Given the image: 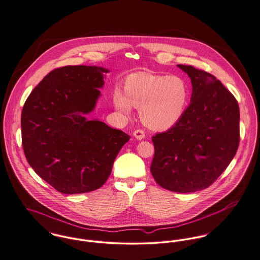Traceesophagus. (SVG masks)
<instances>
[{
	"instance_id": "esophagus-1",
	"label": "esophagus",
	"mask_w": 260,
	"mask_h": 260,
	"mask_svg": "<svg viewBox=\"0 0 260 260\" xmlns=\"http://www.w3.org/2000/svg\"><path fill=\"white\" fill-rule=\"evenodd\" d=\"M134 136H135V138L137 140L141 141V140H143L145 138V132L143 129H136L134 132Z\"/></svg>"
}]
</instances>
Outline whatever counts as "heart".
<instances>
[{
  "label": "heart",
  "mask_w": 260,
  "mask_h": 260,
  "mask_svg": "<svg viewBox=\"0 0 260 260\" xmlns=\"http://www.w3.org/2000/svg\"><path fill=\"white\" fill-rule=\"evenodd\" d=\"M188 82L180 76L135 73L124 81V94L115 88L112 100L115 107L124 113L133 105L141 107L143 122L155 129H167L184 115L190 101Z\"/></svg>",
  "instance_id": "obj_1"
}]
</instances>
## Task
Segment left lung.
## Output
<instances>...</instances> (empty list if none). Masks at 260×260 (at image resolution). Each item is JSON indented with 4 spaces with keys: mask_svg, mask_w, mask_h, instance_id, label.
<instances>
[{
    "mask_svg": "<svg viewBox=\"0 0 260 260\" xmlns=\"http://www.w3.org/2000/svg\"><path fill=\"white\" fill-rule=\"evenodd\" d=\"M178 66L191 78V104L176 124L152 138L151 173L161 188L189 193L211 186L235 156L240 113L234 95L214 75Z\"/></svg>",
    "mask_w": 260,
    "mask_h": 260,
    "instance_id": "obj_1",
    "label": "left lung"
}]
</instances>
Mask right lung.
<instances>
[{"mask_svg":"<svg viewBox=\"0 0 260 260\" xmlns=\"http://www.w3.org/2000/svg\"><path fill=\"white\" fill-rule=\"evenodd\" d=\"M96 66H63L32 90L21 115L24 154L35 171L63 194L100 189L131 137L103 121L89 120L104 85Z\"/></svg>","mask_w":260,"mask_h":260,"instance_id":"1","label":"right lung"}]
</instances>
